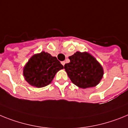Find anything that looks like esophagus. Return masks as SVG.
Instances as JSON below:
<instances>
[{"mask_svg": "<svg viewBox=\"0 0 128 128\" xmlns=\"http://www.w3.org/2000/svg\"><path fill=\"white\" fill-rule=\"evenodd\" d=\"M61 64H62L63 66H64V65H65V64H66L65 61H62V62H61Z\"/></svg>", "mask_w": 128, "mask_h": 128, "instance_id": "obj_1", "label": "esophagus"}]
</instances>
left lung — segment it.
<instances>
[{"mask_svg":"<svg viewBox=\"0 0 128 128\" xmlns=\"http://www.w3.org/2000/svg\"><path fill=\"white\" fill-rule=\"evenodd\" d=\"M70 62L64 69L73 84L82 89L95 87L99 84L104 70L96 59L88 52H76L69 56Z\"/></svg>","mask_w":128,"mask_h":128,"instance_id":"1","label":"left lung"}]
</instances>
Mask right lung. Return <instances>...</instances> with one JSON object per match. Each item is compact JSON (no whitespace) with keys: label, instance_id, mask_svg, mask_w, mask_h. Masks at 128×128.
Instances as JSON below:
<instances>
[{"label":"right lung","instance_id":"1","mask_svg":"<svg viewBox=\"0 0 128 128\" xmlns=\"http://www.w3.org/2000/svg\"><path fill=\"white\" fill-rule=\"evenodd\" d=\"M64 66L53 56L45 52L33 55L23 68V76L29 84L36 88L49 85L56 73Z\"/></svg>","mask_w":128,"mask_h":128}]
</instances>
